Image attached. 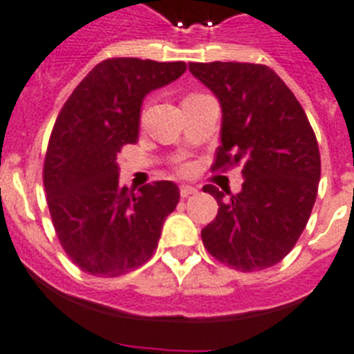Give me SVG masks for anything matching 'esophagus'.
Instances as JSON below:
<instances>
[{
	"label": "esophagus",
	"mask_w": 354,
	"mask_h": 354,
	"mask_svg": "<svg viewBox=\"0 0 354 354\" xmlns=\"http://www.w3.org/2000/svg\"><path fill=\"white\" fill-rule=\"evenodd\" d=\"M194 194H197L196 187H190V185H181V187H180V196L181 197H189V196H194Z\"/></svg>",
	"instance_id": "34e87169"
}]
</instances>
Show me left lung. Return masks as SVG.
<instances>
[{
  "mask_svg": "<svg viewBox=\"0 0 354 354\" xmlns=\"http://www.w3.org/2000/svg\"><path fill=\"white\" fill-rule=\"evenodd\" d=\"M222 109L213 169L241 164L243 185L218 203L215 221L201 231L213 257L240 272L270 268L284 259L307 225L316 203L321 157L304 107L286 82L264 65L189 63Z\"/></svg>",
  "mask_w": 354,
  "mask_h": 354,
  "instance_id": "left-lung-1",
  "label": "left lung"
}]
</instances>
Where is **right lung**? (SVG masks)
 I'll list each match as a JSON object with an SVG mask.
<instances>
[{
	"label": "right lung",
	"mask_w": 354,
	"mask_h": 354,
	"mask_svg": "<svg viewBox=\"0 0 354 354\" xmlns=\"http://www.w3.org/2000/svg\"><path fill=\"white\" fill-rule=\"evenodd\" d=\"M185 70L183 62L106 59L59 111L44 162V187L59 243L82 272L120 277L153 256L180 189L173 181H153L133 194L118 181V153L123 145L138 142L146 95Z\"/></svg>",
	"instance_id": "right-lung-1"
}]
</instances>
